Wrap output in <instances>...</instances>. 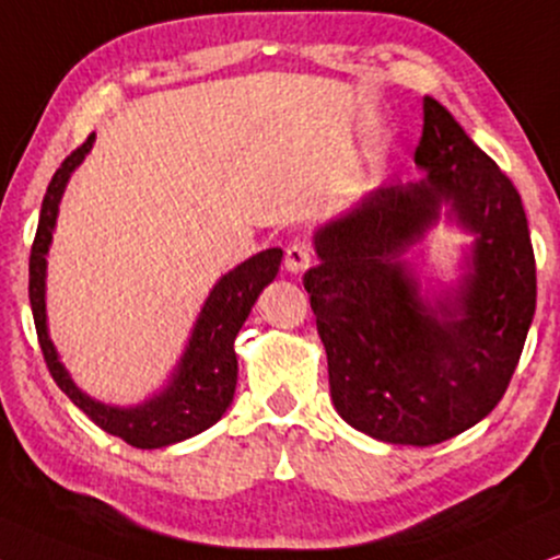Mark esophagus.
Listing matches in <instances>:
<instances>
[{
    "instance_id": "34e87169",
    "label": "esophagus",
    "mask_w": 560,
    "mask_h": 560,
    "mask_svg": "<svg viewBox=\"0 0 560 560\" xmlns=\"http://www.w3.org/2000/svg\"><path fill=\"white\" fill-rule=\"evenodd\" d=\"M310 264H313V247H310V243H304V240H294V243L287 247L284 266L292 273H302L304 268H310Z\"/></svg>"
}]
</instances>
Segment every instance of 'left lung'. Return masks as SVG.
<instances>
[{
  "label": "left lung",
  "mask_w": 560,
  "mask_h": 560,
  "mask_svg": "<svg viewBox=\"0 0 560 560\" xmlns=\"http://www.w3.org/2000/svg\"><path fill=\"white\" fill-rule=\"evenodd\" d=\"M413 160L421 180L382 183L315 232L320 264L302 281L338 416L380 442L429 447L476 427L506 393L537 276L514 183L434 97H423ZM442 202L477 243L456 296L429 305L399 258Z\"/></svg>",
  "instance_id": "obj_1"
}]
</instances>
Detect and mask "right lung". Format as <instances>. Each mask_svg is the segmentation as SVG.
<instances>
[{
    "label": "right lung",
    "instance_id": "right-lung-1",
    "mask_svg": "<svg viewBox=\"0 0 560 560\" xmlns=\"http://www.w3.org/2000/svg\"><path fill=\"white\" fill-rule=\"evenodd\" d=\"M92 141H95V133H90L84 144L77 147L61 162V167L56 170L46 188L38 232H35L31 247V284H27L35 332H38L40 351H44L46 366L54 382L97 427L113 436L124 439L131 447H167V444L183 442V439L196 436L209 427H214L224 416V410L230 408L237 385L235 338L247 320V315H250L258 294L279 273V264L284 253H281V247H268V250L247 258L245 264L232 268L230 273H224L217 281L165 390L133 408L105 406L101 400H92L90 395H84L74 385L69 372L63 370L46 328L48 245H51L56 214H59V201L69 183V175L84 160V154L92 150Z\"/></svg>",
    "mask_w": 560,
    "mask_h": 560
}]
</instances>
